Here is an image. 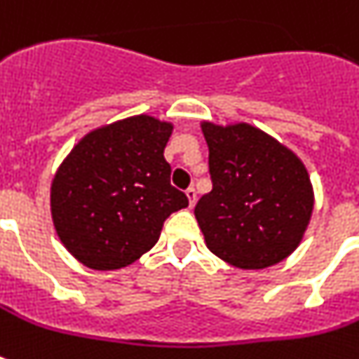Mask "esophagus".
<instances>
[{
  "label": "esophagus",
  "mask_w": 359,
  "mask_h": 359,
  "mask_svg": "<svg viewBox=\"0 0 359 359\" xmlns=\"http://www.w3.org/2000/svg\"><path fill=\"white\" fill-rule=\"evenodd\" d=\"M186 196H188V201H190V207H194V205H196V201H197V191H196V188H194V186H190V188L186 190Z\"/></svg>",
  "instance_id": "obj_1"
}]
</instances>
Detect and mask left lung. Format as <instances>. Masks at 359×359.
Listing matches in <instances>:
<instances>
[{
  "instance_id": "8db88e82",
  "label": "left lung",
  "mask_w": 359,
  "mask_h": 359,
  "mask_svg": "<svg viewBox=\"0 0 359 359\" xmlns=\"http://www.w3.org/2000/svg\"><path fill=\"white\" fill-rule=\"evenodd\" d=\"M201 128L212 191L196 205V219L208 250L245 270L278 264L298 248L311 219L304 163L251 124Z\"/></svg>"
}]
</instances>
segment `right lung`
<instances>
[{
  "label": "right lung",
  "instance_id": "1",
  "mask_svg": "<svg viewBox=\"0 0 359 359\" xmlns=\"http://www.w3.org/2000/svg\"><path fill=\"white\" fill-rule=\"evenodd\" d=\"M173 124L135 115L89 132L52 182L63 245L93 270H117L156 244L163 222L188 207L163 158Z\"/></svg>",
  "mask_w": 359,
  "mask_h": 359
}]
</instances>
